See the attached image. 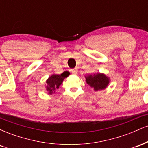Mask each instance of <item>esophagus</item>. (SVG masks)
Segmentation results:
<instances>
[{
    "instance_id": "obj_1",
    "label": "esophagus",
    "mask_w": 148,
    "mask_h": 148,
    "mask_svg": "<svg viewBox=\"0 0 148 148\" xmlns=\"http://www.w3.org/2000/svg\"><path fill=\"white\" fill-rule=\"evenodd\" d=\"M71 72H72L73 74H77L78 72V69L76 68H74V69H71Z\"/></svg>"
}]
</instances>
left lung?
Here are the masks:
<instances>
[{
  "label": "left lung",
  "mask_w": 148,
  "mask_h": 148,
  "mask_svg": "<svg viewBox=\"0 0 148 148\" xmlns=\"http://www.w3.org/2000/svg\"><path fill=\"white\" fill-rule=\"evenodd\" d=\"M86 81L95 91H99L107 88L110 82V78L103 73H97L86 76Z\"/></svg>",
  "instance_id": "left-lung-1"
}]
</instances>
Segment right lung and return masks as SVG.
<instances>
[{
    "label": "right lung",
    "mask_w": 148,
    "mask_h": 148,
    "mask_svg": "<svg viewBox=\"0 0 148 148\" xmlns=\"http://www.w3.org/2000/svg\"><path fill=\"white\" fill-rule=\"evenodd\" d=\"M68 74H65L63 72L60 75L59 74H53L49 76L48 79L46 81V90H47L48 95H52L53 93L56 92V90L58 89L61 84L63 82V80L69 76Z\"/></svg>",
    "instance_id": "obj_1"
}]
</instances>
